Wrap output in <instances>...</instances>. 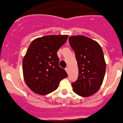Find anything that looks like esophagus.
<instances>
[{"instance_id":"34e87169","label":"esophagus","mask_w":123,"mask_h":123,"mask_svg":"<svg viewBox=\"0 0 123 123\" xmlns=\"http://www.w3.org/2000/svg\"><path fill=\"white\" fill-rule=\"evenodd\" d=\"M65 70H66V72L68 74V73H69V68L67 67V68L65 69Z\"/></svg>"}]
</instances>
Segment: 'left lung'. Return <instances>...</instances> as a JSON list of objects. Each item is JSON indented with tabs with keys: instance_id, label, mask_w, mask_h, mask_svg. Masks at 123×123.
I'll list each match as a JSON object with an SVG mask.
<instances>
[{
	"instance_id": "obj_1",
	"label": "left lung",
	"mask_w": 123,
	"mask_h": 123,
	"mask_svg": "<svg viewBox=\"0 0 123 123\" xmlns=\"http://www.w3.org/2000/svg\"><path fill=\"white\" fill-rule=\"evenodd\" d=\"M78 66V78L72 83L73 90L80 96L88 97L101 87L106 71L102 49L94 40L85 36L69 38Z\"/></svg>"
}]
</instances>
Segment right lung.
Returning <instances> with one entry per match:
<instances>
[{
	"label": "right lung",
	"mask_w": 123,
	"mask_h": 123,
	"mask_svg": "<svg viewBox=\"0 0 123 123\" xmlns=\"http://www.w3.org/2000/svg\"><path fill=\"white\" fill-rule=\"evenodd\" d=\"M68 35H48L35 39L23 60L25 84L32 92L45 95L54 92L60 81L68 77L59 66L57 52L66 42Z\"/></svg>",
	"instance_id": "1"
}]
</instances>
